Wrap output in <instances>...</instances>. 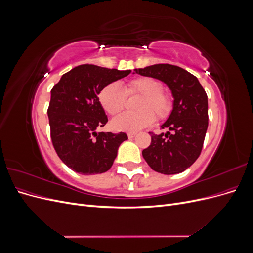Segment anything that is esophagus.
I'll return each instance as SVG.
<instances>
[{
    "label": "esophagus",
    "mask_w": 253,
    "mask_h": 253,
    "mask_svg": "<svg viewBox=\"0 0 253 253\" xmlns=\"http://www.w3.org/2000/svg\"><path fill=\"white\" fill-rule=\"evenodd\" d=\"M135 136H136V134H135V133H127V137H128L129 139H131V138H134Z\"/></svg>",
    "instance_id": "1"
}]
</instances>
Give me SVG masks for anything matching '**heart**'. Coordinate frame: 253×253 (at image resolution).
Instances as JSON below:
<instances>
[{
  "instance_id": "b5f03b06",
  "label": "heart",
  "mask_w": 253,
  "mask_h": 253,
  "mask_svg": "<svg viewBox=\"0 0 253 253\" xmlns=\"http://www.w3.org/2000/svg\"><path fill=\"white\" fill-rule=\"evenodd\" d=\"M163 83L152 77H138L126 83L125 89L117 82L106 84L99 91L98 99L101 106L110 115H116L124 110L126 94L142 95L137 105L138 112H126L114 118L112 127L115 131L135 133L149 126L156 118L166 119L171 114L173 103L170 95L163 91Z\"/></svg>"
}]
</instances>
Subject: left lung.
I'll use <instances>...</instances> for the list:
<instances>
[{"label":"left lung","mask_w":253,"mask_h":253,"mask_svg":"<svg viewBox=\"0 0 253 253\" xmlns=\"http://www.w3.org/2000/svg\"><path fill=\"white\" fill-rule=\"evenodd\" d=\"M134 71L166 83L174 98L170 116L162 125L169 132L150 133L152 141L142 156L158 173H181L194 164L203 149L209 119L206 91L194 75L179 66L154 64Z\"/></svg>","instance_id":"obj_1"}]
</instances>
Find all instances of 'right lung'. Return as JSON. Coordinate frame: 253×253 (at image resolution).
<instances>
[{
	"mask_svg": "<svg viewBox=\"0 0 253 253\" xmlns=\"http://www.w3.org/2000/svg\"><path fill=\"white\" fill-rule=\"evenodd\" d=\"M129 73L82 64L65 73L52 87L47 110L51 141L60 159L73 171L94 175L113 166L119 145L127 136L96 132L108 122L98 95L106 84Z\"/></svg>",
	"mask_w": 253,
	"mask_h": 253,
	"instance_id": "add662e5",
	"label": "right lung"
}]
</instances>
